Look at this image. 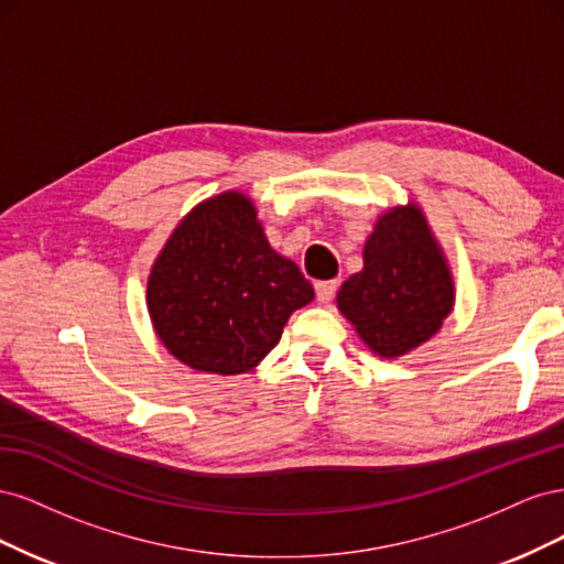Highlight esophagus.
<instances>
[{"label":"esophagus","instance_id":"1","mask_svg":"<svg viewBox=\"0 0 564 564\" xmlns=\"http://www.w3.org/2000/svg\"><path fill=\"white\" fill-rule=\"evenodd\" d=\"M336 289H338V282H336V280L317 282V284H315V294H317V301H319V303H329V301L334 299V294H336Z\"/></svg>","mask_w":564,"mask_h":564}]
</instances>
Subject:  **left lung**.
<instances>
[{
    "label": "left lung",
    "instance_id": "obj_1",
    "mask_svg": "<svg viewBox=\"0 0 564 564\" xmlns=\"http://www.w3.org/2000/svg\"><path fill=\"white\" fill-rule=\"evenodd\" d=\"M362 261L336 294L338 313L362 344L395 360L431 340L454 311L456 289L447 256L416 202L377 218Z\"/></svg>",
    "mask_w": 564,
    "mask_h": 564
}]
</instances>
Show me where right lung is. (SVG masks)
<instances>
[{"label":"right lung","instance_id":"right-lung-1","mask_svg":"<svg viewBox=\"0 0 564 564\" xmlns=\"http://www.w3.org/2000/svg\"><path fill=\"white\" fill-rule=\"evenodd\" d=\"M313 299V284L270 247L242 191L204 199L178 220L145 292L162 346L185 367L218 377L259 367L286 319Z\"/></svg>","mask_w":564,"mask_h":564}]
</instances>
